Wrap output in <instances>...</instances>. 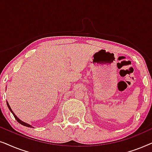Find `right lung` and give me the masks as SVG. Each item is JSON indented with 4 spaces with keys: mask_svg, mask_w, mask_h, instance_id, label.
<instances>
[{
    "mask_svg": "<svg viewBox=\"0 0 152 152\" xmlns=\"http://www.w3.org/2000/svg\"><path fill=\"white\" fill-rule=\"evenodd\" d=\"M7 107H8V108H9V109L10 110V111L12 112V114H13L14 115V118H15V119L17 120L18 121V122H19L20 124H21L22 125H24V126H28V127H32L33 128V126H32L30 125V124H28V123H26V122H23V121H21V120H20L19 118H17V116H16L15 114H14V113L13 111H12V109L11 108H10V105H9V104H8V102H7Z\"/></svg>",
    "mask_w": 152,
    "mask_h": 152,
    "instance_id": "add662e5",
    "label": "right lung"
}]
</instances>
